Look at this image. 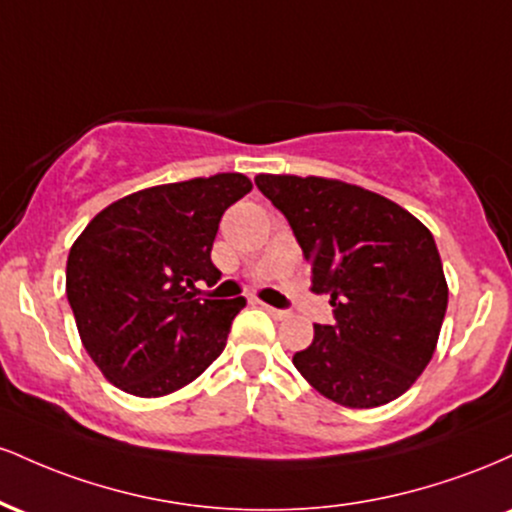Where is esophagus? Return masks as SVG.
Wrapping results in <instances>:
<instances>
[{
	"label": "esophagus",
	"instance_id": "obj_1",
	"mask_svg": "<svg viewBox=\"0 0 512 512\" xmlns=\"http://www.w3.org/2000/svg\"><path fill=\"white\" fill-rule=\"evenodd\" d=\"M264 310H267L269 315L272 317H276V320H284V317H289V313H286V310H279V308H272V305H267V303H260Z\"/></svg>",
	"mask_w": 512,
	"mask_h": 512
}]
</instances>
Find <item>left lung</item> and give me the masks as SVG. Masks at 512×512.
Returning a JSON list of instances; mask_svg holds the SVG:
<instances>
[{
	"label": "left lung",
	"mask_w": 512,
	"mask_h": 512,
	"mask_svg": "<svg viewBox=\"0 0 512 512\" xmlns=\"http://www.w3.org/2000/svg\"><path fill=\"white\" fill-rule=\"evenodd\" d=\"M255 185L286 216L313 291L330 293L334 308L293 366L342 407L404 395L431 361L448 308L431 231L392 199L342 180L257 175Z\"/></svg>",
	"instance_id": "obj_1"
}]
</instances>
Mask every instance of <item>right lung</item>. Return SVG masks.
<instances>
[{"label":"right lung","mask_w":512,"mask_h":512,"mask_svg":"<svg viewBox=\"0 0 512 512\" xmlns=\"http://www.w3.org/2000/svg\"><path fill=\"white\" fill-rule=\"evenodd\" d=\"M250 190L243 173L146 187L74 240L67 298L81 344L115 387L163 397L219 358L245 298H197L195 284L221 279L211 245L223 211Z\"/></svg>","instance_id":"obj_1"}]
</instances>
